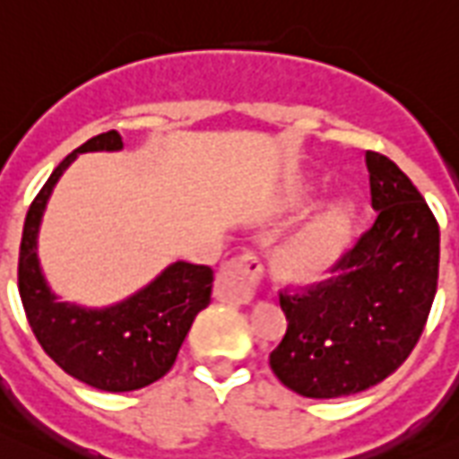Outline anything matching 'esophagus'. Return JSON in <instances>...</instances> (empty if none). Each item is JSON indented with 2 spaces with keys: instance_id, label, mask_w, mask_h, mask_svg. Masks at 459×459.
Masks as SVG:
<instances>
[{
  "instance_id": "34e87169",
  "label": "esophagus",
  "mask_w": 459,
  "mask_h": 459,
  "mask_svg": "<svg viewBox=\"0 0 459 459\" xmlns=\"http://www.w3.org/2000/svg\"><path fill=\"white\" fill-rule=\"evenodd\" d=\"M259 276H262V264L255 255L229 259L216 273V300L230 302V305H247L257 290Z\"/></svg>"
}]
</instances>
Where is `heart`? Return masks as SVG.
I'll return each instance as SVG.
<instances>
[{"label": "heart", "mask_w": 459, "mask_h": 459, "mask_svg": "<svg viewBox=\"0 0 459 459\" xmlns=\"http://www.w3.org/2000/svg\"><path fill=\"white\" fill-rule=\"evenodd\" d=\"M355 230V204L338 200L295 233L276 257L281 276L295 283L324 279L345 255Z\"/></svg>", "instance_id": "1"}]
</instances>
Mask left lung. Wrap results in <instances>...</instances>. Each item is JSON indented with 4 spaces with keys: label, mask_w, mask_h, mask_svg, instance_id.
Instances as JSON below:
<instances>
[{
    "label": "left lung",
    "mask_w": 459,
    "mask_h": 459,
    "mask_svg": "<svg viewBox=\"0 0 459 459\" xmlns=\"http://www.w3.org/2000/svg\"><path fill=\"white\" fill-rule=\"evenodd\" d=\"M377 221L307 293H281L288 331L273 374L305 398H342L391 377L420 341L438 286L441 233L412 180L367 152Z\"/></svg>",
    "instance_id": "left-lung-1"
}]
</instances>
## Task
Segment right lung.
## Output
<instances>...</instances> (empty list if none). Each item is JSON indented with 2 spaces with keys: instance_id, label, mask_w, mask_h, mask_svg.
Masks as SVG:
<instances>
[{
  "instance_id": "right-lung-1",
  "label": "right lung",
  "mask_w": 459,
  "mask_h": 459,
  "mask_svg": "<svg viewBox=\"0 0 459 459\" xmlns=\"http://www.w3.org/2000/svg\"><path fill=\"white\" fill-rule=\"evenodd\" d=\"M117 131L100 133L52 171L25 216L18 255V293L32 333L68 377L97 391L126 393L154 384L171 369L197 312L212 300L214 272L173 262L131 298L109 307L61 302L47 286L38 259V233L61 173L82 152H118Z\"/></svg>"
}]
</instances>
